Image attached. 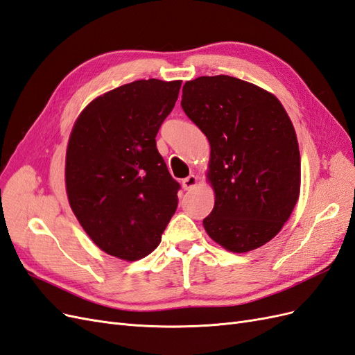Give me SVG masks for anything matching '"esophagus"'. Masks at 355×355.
Listing matches in <instances>:
<instances>
[{
  "instance_id": "34e87169",
  "label": "esophagus",
  "mask_w": 355,
  "mask_h": 355,
  "mask_svg": "<svg viewBox=\"0 0 355 355\" xmlns=\"http://www.w3.org/2000/svg\"><path fill=\"white\" fill-rule=\"evenodd\" d=\"M198 184V178L196 175H189L188 178H185L184 180H182V187H184L185 191H189L192 188H196Z\"/></svg>"
}]
</instances>
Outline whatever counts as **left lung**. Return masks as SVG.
<instances>
[{
	"label": "left lung",
	"mask_w": 355,
	"mask_h": 355,
	"mask_svg": "<svg viewBox=\"0 0 355 355\" xmlns=\"http://www.w3.org/2000/svg\"><path fill=\"white\" fill-rule=\"evenodd\" d=\"M180 105L210 144L207 179L216 200L204 230L234 253L272 240L300 189L297 139L280 101L252 83L214 75L187 81Z\"/></svg>",
	"instance_id": "left-lung-1"
}]
</instances>
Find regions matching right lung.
Instances as JSON below:
<instances>
[{
  "instance_id": "1",
  "label": "right lung",
  "mask_w": 355,
  "mask_h": 355,
  "mask_svg": "<svg viewBox=\"0 0 355 355\" xmlns=\"http://www.w3.org/2000/svg\"><path fill=\"white\" fill-rule=\"evenodd\" d=\"M182 81L124 84L92 101L75 121L67 149L71 209L92 241L124 261L148 256L178 207L180 185L155 136Z\"/></svg>"
}]
</instances>
